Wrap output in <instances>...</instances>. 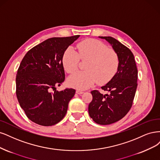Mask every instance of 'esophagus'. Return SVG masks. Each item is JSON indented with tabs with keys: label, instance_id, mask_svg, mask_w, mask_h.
I'll return each mask as SVG.
<instances>
[{
	"label": "esophagus",
	"instance_id": "1",
	"mask_svg": "<svg viewBox=\"0 0 160 160\" xmlns=\"http://www.w3.org/2000/svg\"><path fill=\"white\" fill-rule=\"evenodd\" d=\"M76 92V94H82L84 93V92H83V91L80 90H77Z\"/></svg>",
	"mask_w": 160,
	"mask_h": 160
}]
</instances>
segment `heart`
I'll use <instances>...</instances> for the list:
<instances>
[{"mask_svg":"<svg viewBox=\"0 0 160 160\" xmlns=\"http://www.w3.org/2000/svg\"><path fill=\"white\" fill-rule=\"evenodd\" d=\"M78 53L72 47L67 48L63 55L65 70L72 73L78 69L80 58L86 61L84 72H76L68 78V84L78 90H86L96 83L104 84L116 74L120 64L116 51L109 49L101 41L87 39L77 45Z\"/></svg>","mask_w":160,"mask_h":160,"instance_id":"b5f03b06","label":"heart"}]
</instances>
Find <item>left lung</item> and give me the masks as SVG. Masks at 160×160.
I'll list each match as a JSON object with an SVG mask.
<instances>
[{
	"label": "left lung",
	"instance_id": "obj_1",
	"mask_svg": "<svg viewBox=\"0 0 160 160\" xmlns=\"http://www.w3.org/2000/svg\"><path fill=\"white\" fill-rule=\"evenodd\" d=\"M105 39L119 56L120 64L114 77L101 87L110 92L103 95L98 90L91 92L92 100L88 106L91 118L100 125H108L124 117L132 106L137 88L138 69L132 51L111 37H99Z\"/></svg>",
	"mask_w": 160,
	"mask_h": 160
}]
</instances>
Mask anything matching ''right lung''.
<instances>
[{"label":"right lung","mask_w":160,"mask_h":160,"mask_svg":"<svg viewBox=\"0 0 160 160\" xmlns=\"http://www.w3.org/2000/svg\"><path fill=\"white\" fill-rule=\"evenodd\" d=\"M79 37L48 38L28 51L21 61L16 78L17 99L27 116L37 124L55 125L66 114L76 90L58 91L56 86L65 80V50Z\"/></svg>","instance_id":"1"}]
</instances>
